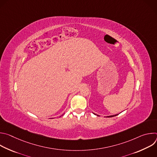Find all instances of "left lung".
<instances>
[{"mask_svg":"<svg viewBox=\"0 0 157 157\" xmlns=\"http://www.w3.org/2000/svg\"><path fill=\"white\" fill-rule=\"evenodd\" d=\"M117 116V114L116 115H115V116H107L108 117H114V116Z\"/></svg>","mask_w":157,"mask_h":157,"instance_id":"left-lung-1","label":"left lung"}]
</instances>
